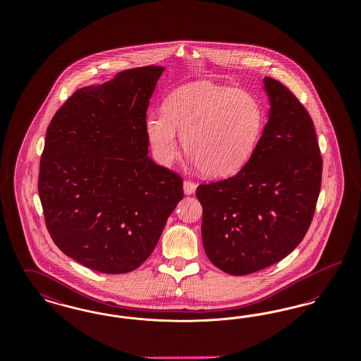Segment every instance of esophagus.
<instances>
[{
	"instance_id": "esophagus-1",
	"label": "esophagus",
	"mask_w": 361,
	"mask_h": 361,
	"mask_svg": "<svg viewBox=\"0 0 361 361\" xmlns=\"http://www.w3.org/2000/svg\"><path fill=\"white\" fill-rule=\"evenodd\" d=\"M195 190H196V184L193 181H190V180H185L184 181V193L185 195H192Z\"/></svg>"
}]
</instances>
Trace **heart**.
Wrapping results in <instances>:
<instances>
[{"instance_id": "heart-1", "label": "heart", "mask_w": 361, "mask_h": 361, "mask_svg": "<svg viewBox=\"0 0 361 361\" xmlns=\"http://www.w3.org/2000/svg\"><path fill=\"white\" fill-rule=\"evenodd\" d=\"M264 112L257 99L242 89L193 84L172 92L162 114L146 119V137L155 159L169 165L183 149L208 177L240 172L255 153Z\"/></svg>"}]
</instances>
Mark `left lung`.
<instances>
[{"label":"left lung","mask_w":361,"mask_h":361,"mask_svg":"<svg viewBox=\"0 0 361 361\" xmlns=\"http://www.w3.org/2000/svg\"><path fill=\"white\" fill-rule=\"evenodd\" d=\"M268 123L247 164L202 184V237L209 261L243 276L287 257L305 238L322 181V157L309 112L287 86L264 78Z\"/></svg>","instance_id":"1"}]
</instances>
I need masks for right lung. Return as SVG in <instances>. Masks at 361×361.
I'll return each mask as SVG.
<instances>
[{"label": "right lung", "mask_w": 361, "mask_h": 361, "mask_svg": "<svg viewBox=\"0 0 361 361\" xmlns=\"http://www.w3.org/2000/svg\"><path fill=\"white\" fill-rule=\"evenodd\" d=\"M164 70H124L75 90L47 128L37 181L46 226L89 269H137L184 196L183 178L147 155L146 112Z\"/></svg>", "instance_id": "right-lung-1"}]
</instances>
